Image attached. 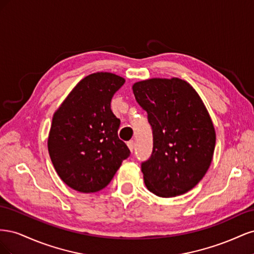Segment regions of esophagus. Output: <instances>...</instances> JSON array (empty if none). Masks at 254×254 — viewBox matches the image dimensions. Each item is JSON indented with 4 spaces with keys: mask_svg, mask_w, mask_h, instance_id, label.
Returning a JSON list of instances; mask_svg holds the SVG:
<instances>
[{
    "mask_svg": "<svg viewBox=\"0 0 254 254\" xmlns=\"http://www.w3.org/2000/svg\"><path fill=\"white\" fill-rule=\"evenodd\" d=\"M127 145H128L129 149L131 150V151L134 149V141H133V140H130V141H128V142H127Z\"/></svg>",
    "mask_w": 254,
    "mask_h": 254,
    "instance_id": "esophagus-1",
    "label": "esophagus"
}]
</instances>
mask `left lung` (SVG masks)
<instances>
[{
  "label": "left lung",
  "instance_id": "1",
  "mask_svg": "<svg viewBox=\"0 0 254 254\" xmlns=\"http://www.w3.org/2000/svg\"><path fill=\"white\" fill-rule=\"evenodd\" d=\"M133 94L147 112L152 151L141 163L145 186L159 197H176L196 187L212 162L216 134L195 89L179 78L135 82Z\"/></svg>",
  "mask_w": 254,
  "mask_h": 254
}]
</instances>
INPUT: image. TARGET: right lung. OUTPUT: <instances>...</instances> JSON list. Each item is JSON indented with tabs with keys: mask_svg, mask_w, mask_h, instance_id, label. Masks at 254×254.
Here are the masks:
<instances>
[{
	"mask_svg": "<svg viewBox=\"0 0 254 254\" xmlns=\"http://www.w3.org/2000/svg\"><path fill=\"white\" fill-rule=\"evenodd\" d=\"M124 83V78L112 73L91 74L54 114L49 153L61 180L75 190H103L130 156L127 145L119 139L121 121L110 106Z\"/></svg>",
	"mask_w": 254,
	"mask_h": 254,
	"instance_id": "obj_1",
	"label": "right lung"
}]
</instances>
